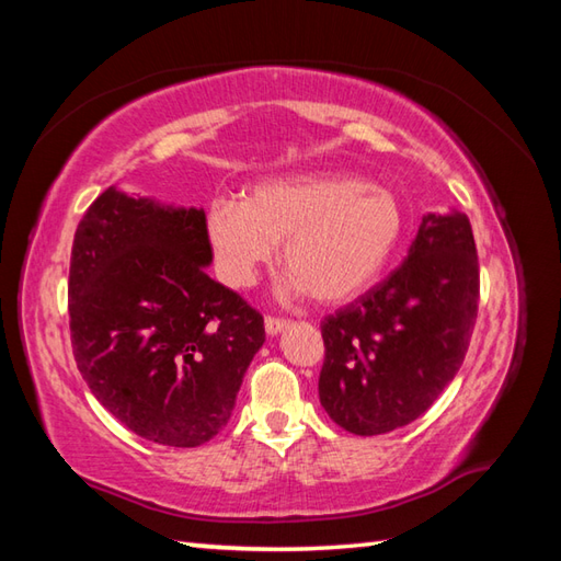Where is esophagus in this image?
I'll use <instances>...</instances> for the list:
<instances>
[{
    "label": "esophagus",
    "instance_id": "1",
    "mask_svg": "<svg viewBox=\"0 0 561 561\" xmlns=\"http://www.w3.org/2000/svg\"><path fill=\"white\" fill-rule=\"evenodd\" d=\"M284 328H287V320L272 318V316L265 318V332H267V335H279Z\"/></svg>",
    "mask_w": 561,
    "mask_h": 561
}]
</instances>
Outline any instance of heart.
Segmentation results:
<instances>
[{
    "label": "heart",
    "mask_w": 561,
    "mask_h": 561,
    "mask_svg": "<svg viewBox=\"0 0 561 561\" xmlns=\"http://www.w3.org/2000/svg\"><path fill=\"white\" fill-rule=\"evenodd\" d=\"M207 238L221 279L250 287L282 240L289 299L311 294L337 306L364 294L386 270L404 231L400 199L359 175L304 173L250 187L245 199L214 197Z\"/></svg>",
    "instance_id": "1"
}]
</instances>
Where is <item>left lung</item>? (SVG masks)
Instances as JSON below:
<instances>
[{
    "instance_id": "1",
    "label": "left lung",
    "mask_w": 561,
    "mask_h": 561,
    "mask_svg": "<svg viewBox=\"0 0 561 561\" xmlns=\"http://www.w3.org/2000/svg\"><path fill=\"white\" fill-rule=\"evenodd\" d=\"M480 262L462 211L426 214L402 265L320 325L318 392L356 436L414 422L444 392L470 347Z\"/></svg>"
}]
</instances>
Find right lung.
Segmentation results:
<instances>
[{"instance_id":"1","label":"right lung","mask_w":561,"mask_h":561,"mask_svg":"<svg viewBox=\"0 0 561 561\" xmlns=\"http://www.w3.org/2000/svg\"><path fill=\"white\" fill-rule=\"evenodd\" d=\"M205 209L108 187L77 226L69 330L93 396L129 432L195 448L231 420L262 316L207 274Z\"/></svg>"}]
</instances>
